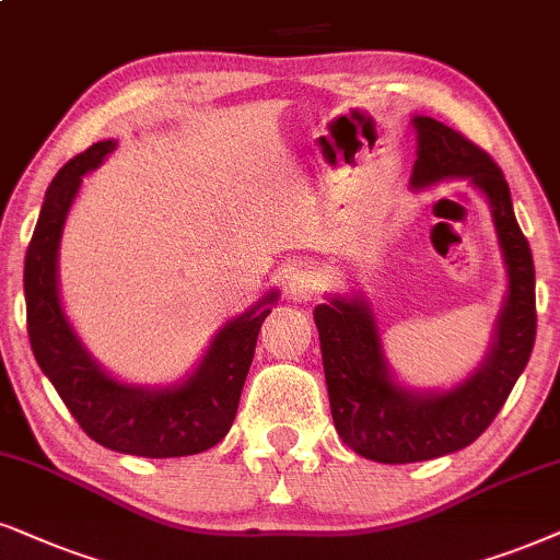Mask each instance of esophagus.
Here are the masks:
<instances>
[{"label": "esophagus", "mask_w": 560, "mask_h": 560, "mask_svg": "<svg viewBox=\"0 0 560 560\" xmlns=\"http://www.w3.org/2000/svg\"><path fill=\"white\" fill-rule=\"evenodd\" d=\"M317 289H320V281L310 268H296L287 276V296L292 302H310L317 294Z\"/></svg>", "instance_id": "obj_1"}]
</instances>
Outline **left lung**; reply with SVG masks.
Returning <instances> with one entry per match:
<instances>
[{
  "label": "left lung",
  "instance_id": "8db88e82",
  "mask_svg": "<svg viewBox=\"0 0 560 560\" xmlns=\"http://www.w3.org/2000/svg\"><path fill=\"white\" fill-rule=\"evenodd\" d=\"M410 186L470 178L488 198L509 273V294L491 349L470 377L444 393H413L387 370L380 328L364 296H332L315 307L330 413L343 444L374 463L402 465L457 452L483 434L504 406L535 346V266L512 209L504 173L468 137L416 116Z\"/></svg>",
  "mask_w": 560,
  "mask_h": 560
}]
</instances>
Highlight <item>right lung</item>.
<instances>
[{"mask_svg": "<svg viewBox=\"0 0 560 560\" xmlns=\"http://www.w3.org/2000/svg\"><path fill=\"white\" fill-rule=\"evenodd\" d=\"M116 141H97L63 165L46 190L25 256L27 336L35 362L59 393L84 434L103 447L139 457H186L214 447L235 421L240 393L260 323L271 313L268 292L217 332L201 364L180 385L147 390L103 372L80 343L59 300V243L82 175L101 165Z\"/></svg>", "mask_w": 560, "mask_h": 560, "instance_id": "add662e5", "label": "right lung"}]
</instances>
